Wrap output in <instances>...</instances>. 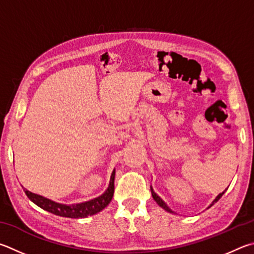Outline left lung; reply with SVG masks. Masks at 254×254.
I'll use <instances>...</instances> for the list:
<instances>
[{
	"label": "left lung",
	"mask_w": 254,
	"mask_h": 254,
	"mask_svg": "<svg viewBox=\"0 0 254 254\" xmlns=\"http://www.w3.org/2000/svg\"><path fill=\"white\" fill-rule=\"evenodd\" d=\"M225 191H227V189H225V190H224L222 193H220V194L215 197V199L213 200V202H212V203L210 204V206L213 205V204L215 203V202H218V201L220 200V197L224 194V192H225ZM151 193H152V196H153L154 201H155L156 203H158V204H159L161 207H162V209H164L165 211L170 212V213H174V212H173L171 209H170V207L167 205V203H165V202H164L162 199H161V197H160L158 194H156V193L153 191V189H152V187H151ZM210 206H209V207H210Z\"/></svg>",
	"instance_id": "1"
}]
</instances>
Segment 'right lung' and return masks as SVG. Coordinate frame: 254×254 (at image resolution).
<instances>
[{
  "instance_id": "1",
  "label": "right lung",
  "mask_w": 254,
  "mask_h": 254,
  "mask_svg": "<svg viewBox=\"0 0 254 254\" xmlns=\"http://www.w3.org/2000/svg\"><path fill=\"white\" fill-rule=\"evenodd\" d=\"M114 178H115V170L111 174V179H110L109 187L103 194L100 196L92 199L90 201L82 202V203L76 204H63L59 203L44 197L42 195L35 194L31 191L24 189L25 194L27 197L35 203L41 209H43L48 212H51L55 215L64 216V218H72V219H81V218H87V216L93 215L99 213L100 211H102L105 206H108L110 202H111L114 193Z\"/></svg>"
}]
</instances>
